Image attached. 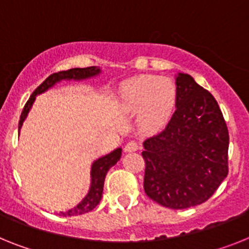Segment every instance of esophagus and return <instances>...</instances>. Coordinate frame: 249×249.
Returning <instances> with one entry per match:
<instances>
[{
	"mask_svg": "<svg viewBox=\"0 0 249 249\" xmlns=\"http://www.w3.org/2000/svg\"><path fill=\"white\" fill-rule=\"evenodd\" d=\"M141 148V145L137 143V142L134 141H131V142H128V143L125 144V147H124V150L125 152H137L138 149Z\"/></svg>",
	"mask_w": 249,
	"mask_h": 249,
	"instance_id": "34e87169",
	"label": "esophagus"
}]
</instances>
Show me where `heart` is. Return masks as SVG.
Returning <instances> with one entry per match:
<instances>
[{
    "label": "heart",
    "mask_w": 249,
    "mask_h": 249,
    "mask_svg": "<svg viewBox=\"0 0 249 249\" xmlns=\"http://www.w3.org/2000/svg\"><path fill=\"white\" fill-rule=\"evenodd\" d=\"M178 89L170 78L141 76L123 85L120 107L138 115V126L145 134H157L166 128L177 106Z\"/></svg>",
    "instance_id": "obj_1"
}]
</instances>
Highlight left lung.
Returning a JSON list of instances; mask_svg holds the SVG:
<instances>
[{"label": "left lung", "mask_w": 249, "mask_h": 249, "mask_svg": "<svg viewBox=\"0 0 249 249\" xmlns=\"http://www.w3.org/2000/svg\"><path fill=\"white\" fill-rule=\"evenodd\" d=\"M176 86L172 119L143 143L144 191L160 205L186 209L210 199L227 177L229 133L212 93L185 73Z\"/></svg>", "instance_id": "8db88e82"}]
</instances>
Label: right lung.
I'll list each match as a JSON object with an SVG mask.
<instances>
[{
	"label": "right lung",
	"mask_w": 249,
	"mask_h": 249,
	"mask_svg": "<svg viewBox=\"0 0 249 249\" xmlns=\"http://www.w3.org/2000/svg\"><path fill=\"white\" fill-rule=\"evenodd\" d=\"M101 73L100 68H96V67H87V68H72V70L68 71H62V72L53 73L50 74L43 83H41L36 89H35L33 95L30 96V99L28 100V102L25 104L24 108H22L21 116H20V121H18V130L21 129L22 123L28 116L29 111H30L31 106L34 104L35 99H36L37 95L45 92L47 89H49L50 87H53L57 82H60L63 79L67 81H71V79H74V81H81V79H87L91 78V77H95L97 74ZM121 157V148H116L115 150H112L111 153L106 154V156L101 157L99 160H96L92 163L91 167V186H89V194L85 196V199L79 202L78 205L74 206L73 209H70L68 212H60V215L63 216H73V215H81L85 214V213L91 212L92 209H95L96 206L99 205L100 200H101L102 191H104V182H105V177L107 171L111 168L114 164H116Z\"/></svg>",
	"instance_id": "add662e5"
}]
</instances>
